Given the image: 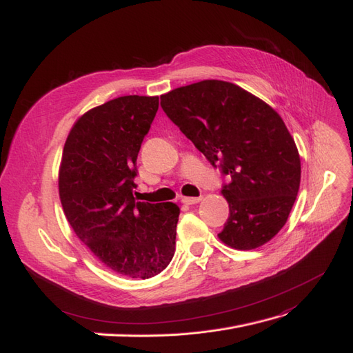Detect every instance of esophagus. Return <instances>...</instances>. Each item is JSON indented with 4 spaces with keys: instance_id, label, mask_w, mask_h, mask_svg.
<instances>
[{
    "instance_id": "obj_1",
    "label": "esophagus",
    "mask_w": 353,
    "mask_h": 353,
    "mask_svg": "<svg viewBox=\"0 0 353 353\" xmlns=\"http://www.w3.org/2000/svg\"><path fill=\"white\" fill-rule=\"evenodd\" d=\"M202 201V196H188V198H183L181 199V202L185 203V205H193V203H198Z\"/></svg>"
}]
</instances>
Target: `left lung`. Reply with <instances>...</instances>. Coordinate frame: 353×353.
I'll use <instances>...</instances> for the list:
<instances>
[{"mask_svg":"<svg viewBox=\"0 0 353 353\" xmlns=\"http://www.w3.org/2000/svg\"><path fill=\"white\" fill-rule=\"evenodd\" d=\"M161 107L188 139L230 181V215L219 233L234 249H255L286 224L298 196L301 158L286 124L237 85L202 81L161 95Z\"/></svg>","mask_w":353,"mask_h":353,"instance_id":"obj_1","label":"left lung"}]
</instances>
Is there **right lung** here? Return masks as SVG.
<instances>
[{
  "label": "right lung",
  "mask_w": 353,
  "mask_h": 353,
  "mask_svg": "<svg viewBox=\"0 0 353 353\" xmlns=\"http://www.w3.org/2000/svg\"><path fill=\"white\" fill-rule=\"evenodd\" d=\"M158 110V97L128 95L89 110L65 141L60 199L76 236L119 274H160L176 251L180 210L138 202L136 160Z\"/></svg>",
  "instance_id": "1"
}]
</instances>
